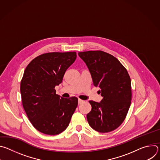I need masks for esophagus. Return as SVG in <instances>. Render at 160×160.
Segmentation results:
<instances>
[{
  "label": "esophagus",
  "instance_id": "esophagus-1",
  "mask_svg": "<svg viewBox=\"0 0 160 160\" xmlns=\"http://www.w3.org/2000/svg\"><path fill=\"white\" fill-rule=\"evenodd\" d=\"M83 102H84V101H83V100H82V99H78V104H79L83 103Z\"/></svg>",
  "mask_w": 160,
  "mask_h": 160
}]
</instances>
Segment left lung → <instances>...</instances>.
Listing matches in <instances>:
<instances>
[{"instance_id":"8db88e82","label":"left lung","mask_w":160,"mask_h":160,"mask_svg":"<svg viewBox=\"0 0 160 160\" xmlns=\"http://www.w3.org/2000/svg\"><path fill=\"white\" fill-rule=\"evenodd\" d=\"M92 76L93 84L100 88L101 102L89 101L92 106L87 115L94 130L106 133L117 128L124 121L132 99L131 80L126 68L113 56L102 51L78 52Z\"/></svg>"}]
</instances>
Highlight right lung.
Masks as SVG:
<instances>
[{
  "mask_svg": "<svg viewBox=\"0 0 160 160\" xmlns=\"http://www.w3.org/2000/svg\"><path fill=\"white\" fill-rule=\"evenodd\" d=\"M76 52H48L33 59L21 81L22 104L32 125L47 135H57L69 125L78 98H63L55 87L75 61Z\"/></svg>",
  "mask_w": 160,
  "mask_h": 160,
  "instance_id": "right-lung-1",
  "label": "right lung"
}]
</instances>
